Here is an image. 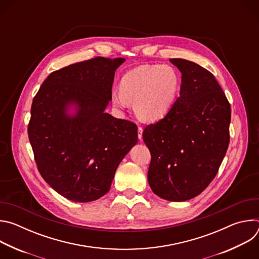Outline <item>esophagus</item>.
<instances>
[{
  "label": "esophagus",
  "instance_id": "obj_1",
  "mask_svg": "<svg viewBox=\"0 0 259 259\" xmlns=\"http://www.w3.org/2000/svg\"><path fill=\"white\" fill-rule=\"evenodd\" d=\"M142 131H143V128L141 126H138V138L140 140L142 139Z\"/></svg>",
  "mask_w": 259,
  "mask_h": 259
}]
</instances>
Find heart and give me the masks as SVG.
I'll use <instances>...</instances> for the list:
<instances>
[{"label": "heart", "mask_w": 259, "mask_h": 259, "mask_svg": "<svg viewBox=\"0 0 259 259\" xmlns=\"http://www.w3.org/2000/svg\"><path fill=\"white\" fill-rule=\"evenodd\" d=\"M180 88V75L172 65H141L125 73L121 90H113L112 99L116 106L122 108L133 102L135 113L141 120L155 121L170 112Z\"/></svg>", "instance_id": "heart-1"}]
</instances>
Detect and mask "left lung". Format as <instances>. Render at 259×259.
<instances>
[{
  "label": "left lung",
  "instance_id": "left-lung-1",
  "mask_svg": "<svg viewBox=\"0 0 259 259\" xmlns=\"http://www.w3.org/2000/svg\"><path fill=\"white\" fill-rule=\"evenodd\" d=\"M170 61L181 71L180 95L142 137L152 156V191L181 202L200 195L216 176L230 143L231 104L209 70L186 59Z\"/></svg>",
  "mask_w": 259,
  "mask_h": 259
}]
</instances>
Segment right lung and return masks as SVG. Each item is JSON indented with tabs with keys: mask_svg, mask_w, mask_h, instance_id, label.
I'll return each mask as SVG.
<instances>
[{
	"mask_svg": "<svg viewBox=\"0 0 259 259\" xmlns=\"http://www.w3.org/2000/svg\"><path fill=\"white\" fill-rule=\"evenodd\" d=\"M124 58L100 56L51 72L32 100L27 126L38 170L64 198L91 202L110 189L116 170L137 142V126L104 113ZM76 102V117L64 114Z\"/></svg>",
	"mask_w": 259,
	"mask_h": 259,
	"instance_id": "right-lung-1",
	"label": "right lung"
}]
</instances>
